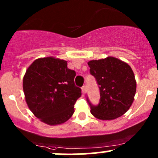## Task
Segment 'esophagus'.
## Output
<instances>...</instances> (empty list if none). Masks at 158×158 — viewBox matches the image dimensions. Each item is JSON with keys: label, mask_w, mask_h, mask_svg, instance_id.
Returning <instances> with one entry per match:
<instances>
[{"label": "esophagus", "mask_w": 158, "mask_h": 158, "mask_svg": "<svg viewBox=\"0 0 158 158\" xmlns=\"http://www.w3.org/2000/svg\"><path fill=\"white\" fill-rule=\"evenodd\" d=\"M82 91L84 94H85V92H86V86L85 85H83L82 87Z\"/></svg>", "instance_id": "34e87169"}]
</instances>
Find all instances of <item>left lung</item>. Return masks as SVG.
I'll return each instance as SVG.
<instances>
[{
	"instance_id": "left-lung-1",
	"label": "left lung",
	"mask_w": 158,
	"mask_h": 158,
	"mask_svg": "<svg viewBox=\"0 0 158 158\" xmlns=\"http://www.w3.org/2000/svg\"><path fill=\"white\" fill-rule=\"evenodd\" d=\"M90 73L96 79L100 99L91 106V113L100 120H113L124 115L132 105L136 82L131 67L114 57L88 61Z\"/></svg>"
}]
</instances>
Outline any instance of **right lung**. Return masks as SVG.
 <instances>
[{"label":"right lung","mask_w":158,"mask_h":158,"mask_svg":"<svg viewBox=\"0 0 158 158\" xmlns=\"http://www.w3.org/2000/svg\"><path fill=\"white\" fill-rule=\"evenodd\" d=\"M75 76V71L67 68V60L54 57L34 60L23 78L25 101L33 114L48 125L70 119L82 95L74 83Z\"/></svg>","instance_id":"add662e5"}]
</instances>
